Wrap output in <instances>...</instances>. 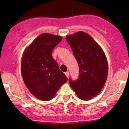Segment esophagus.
<instances>
[{"instance_id": "obj_1", "label": "esophagus", "mask_w": 129, "mask_h": 129, "mask_svg": "<svg viewBox=\"0 0 129 129\" xmlns=\"http://www.w3.org/2000/svg\"><path fill=\"white\" fill-rule=\"evenodd\" d=\"M65 74H66V75L67 76V77L69 78V72H65Z\"/></svg>"}]
</instances>
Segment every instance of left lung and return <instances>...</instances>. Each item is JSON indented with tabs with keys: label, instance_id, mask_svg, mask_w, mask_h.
Listing matches in <instances>:
<instances>
[{
	"label": "left lung",
	"instance_id": "obj_1",
	"mask_svg": "<svg viewBox=\"0 0 129 129\" xmlns=\"http://www.w3.org/2000/svg\"><path fill=\"white\" fill-rule=\"evenodd\" d=\"M66 40L79 67V78L76 80L70 78V85L79 98L89 101L98 95L105 85L108 74L106 57L102 48L85 32L67 36Z\"/></svg>",
	"mask_w": 129,
	"mask_h": 129
}]
</instances>
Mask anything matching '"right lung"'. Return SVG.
Masks as SVG:
<instances>
[{
    "label": "right lung",
    "mask_w": 129,
    "mask_h": 129,
    "mask_svg": "<svg viewBox=\"0 0 129 129\" xmlns=\"http://www.w3.org/2000/svg\"><path fill=\"white\" fill-rule=\"evenodd\" d=\"M62 37L48 33L40 35L25 49L21 63L27 89L42 101H50L67 78L61 72L52 52Z\"/></svg>",
    "instance_id": "1"
}]
</instances>
